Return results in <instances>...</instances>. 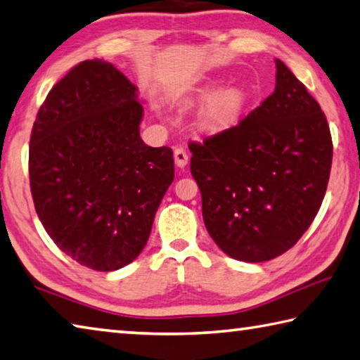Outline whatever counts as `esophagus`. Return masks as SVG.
<instances>
[{"instance_id":"esophagus-1","label":"esophagus","mask_w":360,"mask_h":360,"mask_svg":"<svg viewBox=\"0 0 360 360\" xmlns=\"http://www.w3.org/2000/svg\"><path fill=\"white\" fill-rule=\"evenodd\" d=\"M174 162L179 168H184L188 162V153L184 148H176L174 149Z\"/></svg>"}]
</instances>
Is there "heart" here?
Segmentation results:
<instances>
[{"label": "heart", "instance_id": "obj_1", "mask_svg": "<svg viewBox=\"0 0 360 360\" xmlns=\"http://www.w3.org/2000/svg\"><path fill=\"white\" fill-rule=\"evenodd\" d=\"M240 107V96L236 91H224L214 97L207 107V117L212 122L225 121L236 112Z\"/></svg>", "mask_w": 360, "mask_h": 360}]
</instances>
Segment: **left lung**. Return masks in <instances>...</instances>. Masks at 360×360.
I'll list each match as a JSON object with an SVG mask.
<instances>
[{"mask_svg": "<svg viewBox=\"0 0 360 360\" xmlns=\"http://www.w3.org/2000/svg\"><path fill=\"white\" fill-rule=\"evenodd\" d=\"M276 89L238 124L188 141L202 220L228 257L269 261L297 243L321 207L332 136L319 103L276 60Z\"/></svg>", "mask_w": 360, "mask_h": 360, "instance_id": "obj_1", "label": "left lung"}]
</instances>
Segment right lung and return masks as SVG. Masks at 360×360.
Returning a JSON list of instances; mask_svg holds the SVG:
<instances>
[{"label": "right lung", "instance_id": "obj_1", "mask_svg": "<svg viewBox=\"0 0 360 360\" xmlns=\"http://www.w3.org/2000/svg\"><path fill=\"white\" fill-rule=\"evenodd\" d=\"M136 86L112 63L86 60L45 97L30 140V186L53 243L110 272L139 257L174 179L172 148L140 136Z\"/></svg>", "mask_w": 360, "mask_h": 360}]
</instances>
